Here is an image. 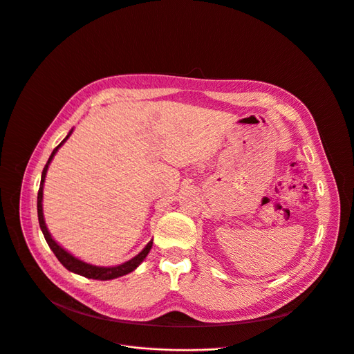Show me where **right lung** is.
<instances>
[{
  "label": "right lung",
  "instance_id": "add662e5",
  "mask_svg": "<svg viewBox=\"0 0 354 354\" xmlns=\"http://www.w3.org/2000/svg\"><path fill=\"white\" fill-rule=\"evenodd\" d=\"M71 133H73V130L53 150V153H51V156H50V158H48V161L46 164V167L43 170V174H41V183H39V190H38V197H37V213H38V223H39V227H41V232H43V234L46 237V241L48 243L50 248L53 250V253L55 254V257L58 259V261L62 266H64L67 270H70V272H73L75 274H80V276H84L87 279H94V280H113V279H117V277H121V276H126V274L131 273L133 270H136L142 263V260L147 257V254L151 250L153 240H150V243H147V245H145L142 250L136 257H133L131 260L122 263V264H118V266H114V267H100V266H93V264H88L86 261H82V260L74 257L73 254H70L67 250H64V248H62L51 237L48 228L46 225L44 214H43V189H44V181H46L47 170H48V165H50L53 157L55 156V153L58 151V149L61 147V145L68 140Z\"/></svg>",
  "mask_w": 354,
  "mask_h": 354
}]
</instances>
